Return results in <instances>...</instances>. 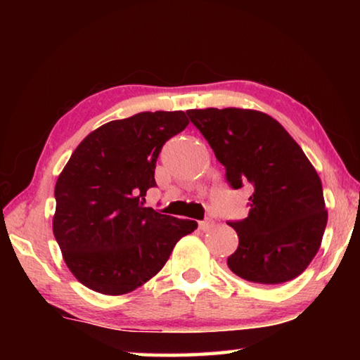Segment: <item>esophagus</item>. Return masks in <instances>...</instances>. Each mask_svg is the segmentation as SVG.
<instances>
[{
	"mask_svg": "<svg viewBox=\"0 0 360 360\" xmlns=\"http://www.w3.org/2000/svg\"><path fill=\"white\" fill-rule=\"evenodd\" d=\"M212 227H214V221H212V219H206V221H200L198 222V229L202 230V231H208Z\"/></svg>",
	"mask_w": 360,
	"mask_h": 360,
	"instance_id": "obj_1",
	"label": "esophagus"
}]
</instances>
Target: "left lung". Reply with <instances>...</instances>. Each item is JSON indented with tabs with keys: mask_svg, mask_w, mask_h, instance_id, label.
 I'll list each match as a JSON object with an SVG mask.
<instances>
[{
	"mask_svg": "<svg viewBox=\"0 0 360 360\" xmlns=\"http://www.w3.org/2000/svg\"><path fill=\"white\" fill-rule=\"evenodd\" d=\"M187 115L225 167L230 187H254L248 217L227 222L240 240L227 259L230 270L257 284L302 275L319 251L327 210L300 146L278 120L252 109H188Z\"/></svg>",
	"mask_w": 360,
	"mask_h": 360,
	"instance_id": "obj_1",
	"label": "left lung"
}]
</instances>
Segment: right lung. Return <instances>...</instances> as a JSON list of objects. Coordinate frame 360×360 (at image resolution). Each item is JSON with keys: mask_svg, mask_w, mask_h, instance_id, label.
Returning <instances> with one entry per match:
<instances>
[{"mask_svg": "<svg viewBox=\"0 0 360 360\" xmlns=\"http://www.w3.org/2000/svg\"><path fill=\"white\" fill-rule=\"evenodd\" d=\"M188 125L182 111L139 112L84 138L56 184L53 235L85 288L105 295L135 290L167 264L197 222L146 208L155 163Z\"/></svg>", "mask_w": 360, "mask_h": 360, "instance_id": "right-lung-1", "label": "right lung"}]
</instances>
